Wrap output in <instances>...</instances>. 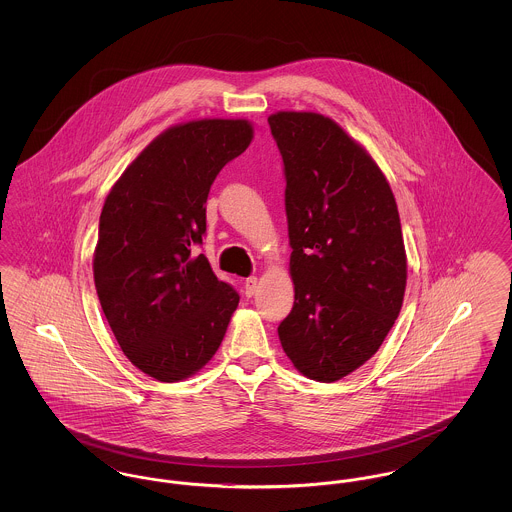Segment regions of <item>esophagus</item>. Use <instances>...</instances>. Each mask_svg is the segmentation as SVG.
I'll return each mask as SVG.
<instances>
[{
    "label": "esophagus",
    "instance_id": "esophagus-1",
    "mask_svg": "<svg viewBox=\"0 0 512 512\" xmlns=\"http://www.w3.org/2000/svg\"><path fill=\"white\" fill-rule=\"evenodd\" d=\"M257 288H259V280H257V276H249V278L244 282L245 295H247V297L255 295Z\"/></svg>",
    "mask_w": 512,
    "mask_h": 512
}]
</instances>
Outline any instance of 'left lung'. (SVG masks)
I'll list each match as a JSON object with an SVG mask.
<instances>
[{
  "instance_id": "obj_1",
  "label": "left lung",
  "mask_w": 512,
  "mask_h": 512,
  "mask_svg": "<svg viewBox=\"0 0 512 512\" xmlns=\"http://www.w3.org/2000/svg\"><path fill=\"white\" fill-rule=\"evenodd\" d=\"M286 174L295 301L278 326L293 366L336 382L365 365L399 317L407 255L390 184L338 122L268 117Z\"/></svg>"
}]
</instances>
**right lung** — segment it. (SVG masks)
<instances>
[{
  "label": "right lung",
  "instance_id": "right-lung-1",
  "mask_svg": "<svg viewBox=\"0 0 512 512\" xmlns=\"http://www.w3.org/2000/svg\"><path fill=\"white\" fill-rule=\"evenodd\" d=\"M253 140L245 119H201L167 128L107 195L94 282L128 361L159 382H180L219 349L236 290L205 255V203L217 174Z\"/></svg>",
  "mask_w": 512,
  "mask_h": 512
}]
</instances>
